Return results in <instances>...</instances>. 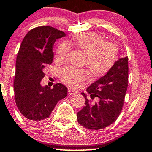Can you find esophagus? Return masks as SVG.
<instances>
[{
  "instance_id": "34e87169",
  "label": "esophagus",
  "mask_w": 152,
  "mask_h": 152,
  "mask_svg": "<svg viewBox=\"0 0 152 152\" xmlns=\"http://www.w3.org/2000/svg\"><path fill=\"white\" fill-rule=\"evenodd\" d=\"M76 93V91H75V90H73V89H68V94L69 95H73L75 94Z\"/></svg>"
}]
</instances>
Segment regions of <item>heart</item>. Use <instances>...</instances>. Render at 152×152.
Returning a JSON list of instances; mask_svg holds the SVG:
<instances>
[{"instance_id":"b5f03b06","label":"heart","mask_w":152,"mask_h":152,"mask_svg":"<svg viewBox=\"0 0 152 152\" xmlns=\"http://www.w3.org/2000/svg\"><path fill=\"white\" fill-rule=\"evenodd\" d=\"M70 47H74L84 55V62L89 72L95 77L107 73L118 57L117 47L95 32L82 33L71 40L60 43L56 51L58 61H62L66 58ZM61 78L68 86H76L87 79L88 72L81 68L67 67L61 71Z\"/></svg>"}]
</instances>
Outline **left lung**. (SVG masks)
<instances>
[{
    "label": "left lung",
    "instance_id": "obj_1",
    "mask_svg": "<svg viewBox=\"0 0 152 152\" xmlns=\"http://www.w3.org/2000/svg\"><path fill=\"white\" fill-rule=\"evenodd\" d=\"M128 83V57L115 61L104 76L86 89L91 99L97 98L92 104L84 96L85 106L77 113V121L81 126L90 131H98L107 127L118 118L124 103Z\"/></svg>",
    "mask_w": 152,
    "mask_h": 152
}]
</instances>
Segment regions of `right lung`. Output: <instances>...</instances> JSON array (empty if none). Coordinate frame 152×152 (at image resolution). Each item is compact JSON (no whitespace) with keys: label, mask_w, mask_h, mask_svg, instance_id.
I'll return each instance as SVG.
<instances>
[{"label":"right lung","mask_w":152,"mask_h":152,"mask_svg":"<svg viewBox=\"0 0 152 152\" xmlns=\"http://www.w3.org/2000/svg\"><path fill=\"white\" fill-rule=\"evenodd\" d=\"M66 36L62 31L50 26L31 29L24 37L16 62L14 81L15 102L20 113L31 123L48 119L58 101L67 96L68 89L62 84L53 89L42 86L44 70L53 63V45Z\"/></svg>","instance_id":"1"}]
</instances>
